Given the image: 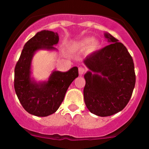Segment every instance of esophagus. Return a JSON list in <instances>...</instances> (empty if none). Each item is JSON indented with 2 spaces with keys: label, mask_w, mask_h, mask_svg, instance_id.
<instances>
[{
  "label": "esophagus",
  "mask_w": 149,
  "mask_h": 149,
  "mask_svg": "<svg viewBox=\"0 0 149 149\" xmlns=\"http://www.w3.org/2000/svg\"><path fill=\"white\" fill-rule=\"evenodd\" d=\"M78 72H79V74H80V75H83V74L85 73V72H86V68H84V67H79Z\"/></svg>",
  "instance_id": "esophagus-1"
}]
</instances>
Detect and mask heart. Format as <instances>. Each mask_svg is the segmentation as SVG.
<instances>
[{
  "label": "heart",
  "mask_w": 149,
  "mask_h": 149,
  "mask_svg": "<svg viewBox=\"0 0 149 149\" xmlns=\"http://www.w3.org/2000/svg\"><path fill=\"white\" fill-rule=\"evenodd\" d=\"M98 45L99 44H98V42L93 41V38L86 37L76 43L75 46L78 47V48H86V47L89 46V48L92 51H95L98 48Z\"/></svg>",
  "instance_id": "b5f03b06"
}]
</instances>
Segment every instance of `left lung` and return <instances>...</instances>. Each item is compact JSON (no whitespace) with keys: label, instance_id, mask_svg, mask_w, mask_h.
Returning a JSON list of instances; mask_svg holds the SVG:
<instances>
[{"label":"left lung","instance_id":"obj_1","mask_svg":"<svg viewBox=\"0 0 149 149\" xmlns=\"http://www.w3.org/2000/svg\"><path fill=\"white\" fill-rule=\"evenodd\" d=\"M104 36L110 44L84 60L89 68L84 74V101L92 113L102 117L125 107L136 83L134 61L125 46L110 33Z\"/></svg>","mask_w":149,"mask_h":149}]
</instances>
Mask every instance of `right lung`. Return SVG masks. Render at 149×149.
<instances>
[{
  "instance_id": "obj_1",
  "label": "right lung",
  "mask_w": 149,
  "mask_h": 149,
  "mask_svg": "<svg viewBox=\"0 0 149 149\" xmlns=\"http://www.w3.org/2000/svg\"><path fill=\"white\" fill-rule=\"evenodd\" d=\"M57 33L42 30L27 41L24 46L15 68L14 88L24 109L36 116H48L58 110L72 81L78 77L74 66L68 72L54 71L48 81L36 82L31 77L33 57L39 50H56Z\"/></svg>"
}]
</instances>
